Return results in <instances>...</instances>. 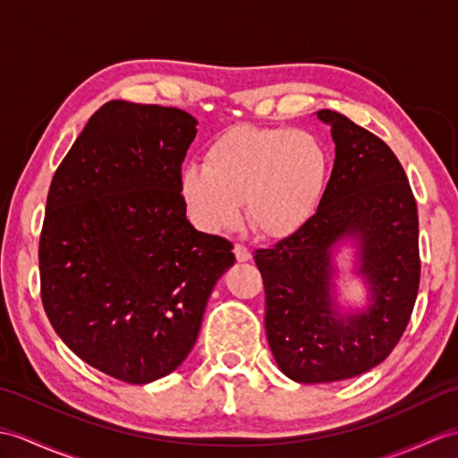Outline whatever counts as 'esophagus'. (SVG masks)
I'll return each instance as SVG.
<instances>
[{
  "label": "esophagus",
  "instance_id": "1",
  "mask_svg": "<svg viewBox=\"0 0 458 458\" xmlns=\"http://www.w3.org/2000/svg\"><path fill=\"white\" fill-rule=\"evenodd\" d=\"M233 255H236L238 261H248L251 258L250 250L246 246H242V243H236V246H233Z\"/></svg>",
  "mask_w": 458,
  "mask_h": 458
}]
</instances>
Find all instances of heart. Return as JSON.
<instances>
[{
	"label": "heart",
	"mask_w": 458,
	"mask_h": 458,
	"mask_svg": "<svg viewBox=\"0 0 458 458\" xmlns=\"http://www.w3.org/2000/svg\"><path fill=\"white\" fill-rule=\"evenodd\" d=\"M327 174V152L312 132L238 124L210 142L205 165L181 169L179 193L200 230L233 226L243 203L255 233L283 240L314 216Z\"/></svg>",
	"instance_id": "b5f03b06"
}]
</instances>
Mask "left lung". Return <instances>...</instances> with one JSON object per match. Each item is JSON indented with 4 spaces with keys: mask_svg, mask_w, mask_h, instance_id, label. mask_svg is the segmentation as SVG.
<instances>
[{
    "mask_svg": "<svg viewBox=\"0 0 458 458\" xmlns=\"http://www.w3.org/2000/svg\"><path fill=\"white\" fill-rule=\"evenodd\" d=\"M335 159L316 215L255 265L265 286V332L283 373L304 385L344 380L382 363L406 329L420 289L418 207L406 172L386 142L337 111ZM358 242V272L369 286L363 311L339 315L331 296V251Z\"/></svg>",
    "mask_w": 458,
    "mask_h": 458,
    "instance_id": "obj_1",
    "label": "left lung"
}]
</instances>
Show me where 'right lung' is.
<instances>
[{
	"label": "right lung",
	"mask_w": 458,
	"mask_h": 458,
	"mask_svg": "<svg viewBox=\"0 0 458 458\" xmlns=\"http://www.w3.org/2000/svg\"><path fill=\"white\" fill-rule=\"evenodd\" d=\"M197 119L109 101L95 111L48 189L40 299L85 363L148 385L183 363L232 243L187 220L179 174Z\"/></svg>",
	"instance_id": "obj_1"
}]
</instances>
